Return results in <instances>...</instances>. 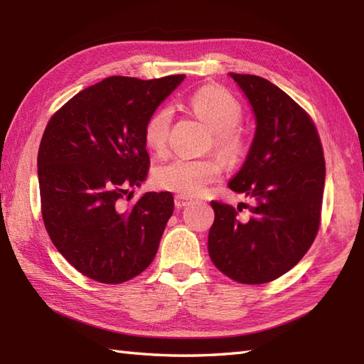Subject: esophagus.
<instances>
[{
  "instance_id": "1",
  "label": "esophagus",
  "mask_w": 364,
  "mask_h": 364,
  "mask_svg": "<svg viewBox=\"0 0 364 364\" xmlns=\"http://www.w3.org/2000/svg\"><path fill=\"white\" fill-rule=\"evenodd\" d=\"M191 205V198L183 197V196H175V206L176 208H184Z\"/></svg>"
}]
</instances>
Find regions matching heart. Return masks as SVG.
<instances>
[{"label":"heart","mask_w":364,"mask_h":364,"mask_svg":"<svg viewBox=\"0 0 364 364\" xmlns=\"http://www.w3.org/2000/svg\"><path fill=\"white\" fill-rule=\"evenodd\" d=\"M189 109L213 131V144L223 158L236 162L244 156L245 142L236 127L242 120V107L237 100L219 86H203L188 100ZM172 109L162 106L154 111L144 128V141L154 153L167 149ZM222 162L218 158H175L156 167L153 173L158 188L176 192L183 197L203 194L211 183L222 175Z\"/></svg>","instance_id":"obj_1"}]
</instances>
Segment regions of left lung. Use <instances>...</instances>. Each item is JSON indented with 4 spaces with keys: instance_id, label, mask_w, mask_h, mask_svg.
<instances>
[{
    "instance_id": "1",
    "label": "left lung",
    "mask_w": 364,
    "mask_h": 364,
    "mask_svg": "<svg viewBox=\"0 0 364 364\" xmlns=\"http://www.w3.org/2000/svg\"><path fill=\"white\" fill-rule=\"evenodd\" d=\"M257 122L249 153L228 186L252 206L211 202L208 252L222 274L244 284L272 282L310 249L319 230L326 161L313 120L270 81L228 73ZM242 207L250 214H240Z\"/></svg>"
}]
</instances>
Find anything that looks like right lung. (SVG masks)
<instances>
[{"label":"right lung","mask_w":364,"mask_h":364,"mask_svg":"<svg viewBox=\"0 0 364 364\" xmlns=\"http://www.w3.org/2000/svg\"><path fill=\"white\" fill-rule=\"evenodd\" d=\"M184 75L111 76L81 90L50 119L37 156L42 215L60 255L92 280L119 284L150 266L173 213L170 192L125 208L150 158L144 128Z\"/></svg>","instance_id":"right-lung-1"}]
</instances>
